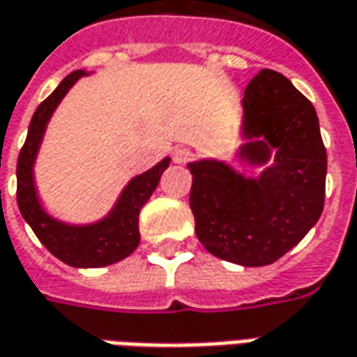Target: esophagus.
Masks as SVG:
<instances>
[{
	"mask_svg": "<svg viewBox=\"0 0 357 357\" xmlns=\"http://www.w3.org/2000/svg\"><path fill=\"white\" fill-rule=\"evenodd\" d=\"M191 156H193V153L187 146H176L174 153H172V158H174L176 164H185V162L191 160Z\"/></svg>",
	"mask_w": 357,
	"mask_h": 357,
	"instance_id": "34e87169",
	"label": "esophagus"
}]
</instances>
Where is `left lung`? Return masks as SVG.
I'll return each mask as SVG.
<instances>
[{
	"mask_svg": "<svg viewBox=\"0 0 357 357\" xmlns=\"http://www.w3.org/2000/svg\"><path fill=\"white\" fill-rule=\"evenodd\" d=\"M243 137L241 158L266 164L274 151L273 164L251 179L224 162H191L189 206L208 253L265 266L298 245L323 213L326 151L313 104L273 69L245 89Z\"/></svg>",
	"mask_w": 357,
	"mask_h": 357,
	"instance_id": "8db88e82",
	"label": "left lung"
}]
</instances>
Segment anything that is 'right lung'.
I'll return each instance as SVG.
<instances>
[{"instance_id":"right-lung-1","label":"right lung","mask_w":357,"mask_h":357,"mask_svg":"<svg viewBox=\"0 0 357 357\" xmlns=\"http://www.w3.org/2000/svg\"><path fill=\"white\" fill-rule=\"evenodd\" d=\"M83 75L86 73L73 71L67 75L34 112L29 135L17 160V204L22 218L31 224L32 231L52 255L75 268H96L114 265L135 251L141 241L139 213L153 195L164 170L170 166V158H164L154 168L131 179L119 195L114 211L104 220L91 226H71L52 218L42 208L36 195L32 166L54 109Z\"/></svg>"}]
</instances>
